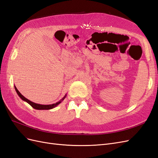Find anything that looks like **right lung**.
<instances>
[{
  "label": "right lung",
  "instance_id": "1",
  "mask_svg": "<svg viewBox=\"0 0 158 158\" xmlns=\"http://www.w3.org/2000/svg\"><path fill=\"white\" fill-rule=\"evenodd\" d=\"M14 88H15V89H16V92H17L18 95H19V97H20V98L22 100H23V101H24V102H26L27 103H29L33 108H34V109H38V110H45H45H49V109H52V108H54V107H56L59 103H61V102L63 101V100L64 99V98H66V95H65L63 99H62L61 100H60L59 102H56V103H55L51 104V105H41V104H38V103H33V102L30 101L29 99H27L24 96H23V95L20 94V92H19V91L18 90V89L16 88V86H14Z\"/></svg>",
  "mask_w": 158,
  "mask_h": 158
}]
</instances>
